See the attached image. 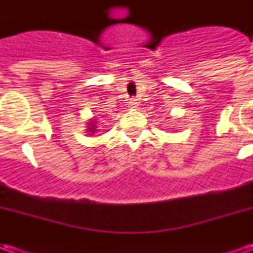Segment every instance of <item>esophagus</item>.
<instances>
[{"label": "esophagus", "instance_id": "34e87169", "mask_svg": "<svg viewBox=\"0 0 253 253\" xmlns=\"http://www.w3.org/2000/svg\"><path fill=\"white\" fill-rule=\"evenodd\" d=\"M128 104H130V107H131V108H137L138 107V103H137V100L135 99H130V101H128Z\"/></svg>", "mask_w": 253, "mask_h": 253}]
</instances>
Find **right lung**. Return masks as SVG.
Returning a JSON list of instances; mask_svg holds the SVG:
<instances>
[{
	"instance_id": "add662e5",
	"label": "right lung",
	"mask_w": 253,
	"mask_h": 253,
	"mask_svg": "<svg viewBox=\"0 0 253 253\" xmlns=\"http://www.w3.org/2000/svg\"><path fill=\"white\" fill-rule=\"evenodd\" d=\"M89 130H90V131H92V132H94V127H92V128H89Z\"/></svg>"
}]
</instances>
